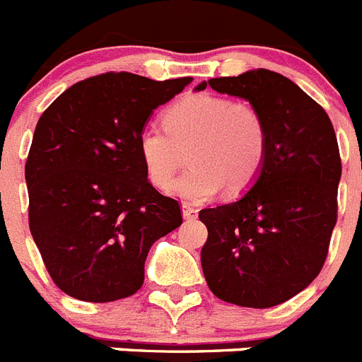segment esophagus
<instances>
[{"label":"esophagus","instance_id":"34e87169","mask_svg":"<svg viewBox=\"0 0 362 362\" xmlns=\"http://www.w3.org/2000/svg\"><path fill=\"white\" fill-rule=\"evenodd\" d=\"M181 209H183L185 219H196V217H197V209H194V206H192L190 203H187V201L181 204Z\"/></svg>","mask_w":362,"mask_h":362}]
</instances>
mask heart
Segmentation results:
<instances>
[{
    "instance_id": "heart-1",
    "label": "heart",
    "mask_w": 362,
    "mask_h": 362,
    "mask_svg": "<svg viewBox=\"0 0 362 362\" xmlns=\"http://www.w3.org/2000/svg\"><path fill=\"white\" fill-rule=\"evenodd\" d=\"M192 143L187 174L170 187L188 201H206L226 185L232 194L246 190L261 174L268 152L263 114L246 101L194 94L166 108L165 127H146L137 152L146 177L165 190L179 166V148Z\"/></svg>"
}]
</instances>
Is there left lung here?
Masks as SVG:
<instances>
[{"label": "left lung", "mask_w": 362, "mask_h": 362, "mask_svg": "<svg viewBox=\"0 0 362 362\" xmlns=\"http://www.w3.org/2000/svg\"><path fill=\"white\" fill-rule=\"evenodd\" d=\"M246 99L263 114V170L238 201L204 209L201 267L212 293L246 308L292 299L319 276L337 221L341 156L325 108L288 78L267 69L203 81Z\"/></svg>", "instance_id": "8db88e82"}]
</instances>
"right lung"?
Returning <instances> with one entry per match:
<instances>
[{
    "label": "right lung",
    "instance_id": "right-lung-1",
    "mask_svg": "<svg viewBox=\"0 0 362 362\" xmlns=\"http://www.w3.org/2000/svg\"><path fill=\"white\" fill-rule=\"evenodd\" d=\"M192 78L107 72L66 88L41 114L25 165L28 225L57 288L110 303L141 288L150 246L183 223L146 179L137 137Z\"/></svg>",
    "mask_w": 362,
    "mask_h": 362
}]
</instances>
